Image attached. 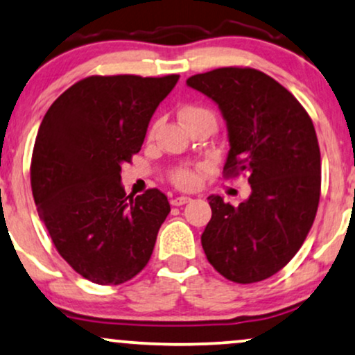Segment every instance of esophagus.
<instances>
[{
  "label": "esophagus",
  "mask_w": 355,
  "mask_h": 355,
  "mask_svg": "<svg viewBox=\"0 0 355 355\" xmlns=\"http://www.w3.org/2000/svg\"><path fill=\"white\" fill-rule=\"evenodd\" d=\"M190 200H191L190 196H185V195H182V196H173V198L170 200V203H172L173 207H182V205L189 203Z\"/></svg>",
  "instance_id": "34e87169"
}]
</instances>
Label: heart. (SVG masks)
<instances>
[{
  "label": "heart",
  "instance_id": "b5f03b06",
  "mask_svg": "<svg viewBox=\"0 0 355 355\" xmlns=\"http://www.w3.org/2000/svg\"><path fill=\"white\" fill-rule=\"evenodd\" d=\"M180 117L183 122H190V121H193V119H198V117H213V114L208 109L196 107V105H187V107L182 109ZM152 134H153V129L150 130V135ZM172 182L177 187H180V189H185V190L195 189L200 182V175L196 170L183 166V168L175 170V172L172 173Z\"/></svg>",
  "mask_w": 355,
  "mask_h": 355
}]
</instances>
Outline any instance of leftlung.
<instances>
[{"instance_id": "1", "label": "left lung", "mask_w": 355, "mask_h": 355, "mask_svg": "<svg viewBox=\"0 0 355 355\" xmlns=\"http://www.w3.org/2000/svg\"><path fill=\"white\" fill-rule=\"evenodd\" d=\"M187 84L223 115L230 140L225 177L245 172L251 185L238 207L208 196L203 251L226 279L258 283L291 261L314 223L321 152L313 121L288 89L251 67H220Z\"/></svg>"}]
</instances>
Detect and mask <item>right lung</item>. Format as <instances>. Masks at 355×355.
Wrapping results in <instances>:
<instances>
[{
    "instance_id": "add662e5",
    "label": "right lung",
    "mask_w": 355,
    "mask_h": 355,
    "mask_svg": "<svg viewBox=\"0 0 355 355\" xmlns=\"http://www.w3.org/2000/svg\"><path fill=\"white\" fill-rule=\"evenodd\" d=\"M180 76H91L42 119L31 160L37 213L67 264L96 284H122L150 259L170 203L160 190L125 195L122 164Z\"/></svg>"
}]
</instances>
